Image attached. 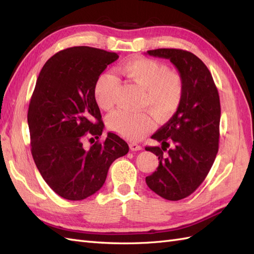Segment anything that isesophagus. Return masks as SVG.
Here are the masks:
<instances>
[{"instance_id":"1","label":"esophagus","mask_w":254,"mask_h":254,"mask_svg":"<svg viewBox=\"0 0 254 254\" xmlns=\"http://www.w3.org/2000/svg\"><path fill=\"white\" fill-rule=\"evenodd\" d=\"M130 148L131 150H141L142 149V146L137 143H131L130 144Z\"/></svg>"}]
</instances>
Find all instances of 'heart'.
Returning <instances> with one entry per match:
<instances>
[{
  "mask_svg": "<svg viewBox=\"0 0 254 254\" xmlns=\"http://www.w3.org/2000/svg\"><path fill=\"white\" fill-rule=\"evenodd\" d=\"M118 72L127 82L143 89L142 106L158 121H166L175 115L182 102L185 84L181 75L153 59L135 58L119 65ZM119 80L111 73H101L94 84L96 104L110 110L116 104ZM108 127L113 132L131 141H137L154 127V120L147 112L117 110L108 117Z\"/></svg>",
  "mask_w": 254,
  "mask_h": 254,
  "instance_id": "obj_1",
  "label": "heart"
}]
</instances>
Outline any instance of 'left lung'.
<instances>
[{
    "label": "left lung",
    "instance_id": "obj_1",
    "mask_svg": "<svg viewBox=\"0 0 254 254\" xmlns=\"http://www.w3.org/2000/svg\"><path fill=\"white\" fill-rule=\"evenodd\" d=\"M149 56L168 59L185 84L182 102L170 120L153 134L159 146H146L158 156V168L146 177L150 190L179 201L201 186L218 152L220 101L212 74L202 60L181 49H156Z\"/></svg>",
    "mask_w": 254,
    "mask_h": 254
}]
</instances>
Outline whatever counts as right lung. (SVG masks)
Returning <instances> with one entry per match:
<instances>
[{
  "label": "right lung",
  "instance_id": "add662e5",
  "mask_svg": "<svg viewBox=\"0 0 254 254\" xmlns=\"http://www.w3.org/2000/svg\"><path fill=\"white\" fill-rule=\"evenodd\" d=\"M118 58L97 48H67L51 57L37 78L27 115L31 155L47 185L69 201L98 191L111 164L128 152L115 133L99 141L104 122L94 98L97 77ZM86 136L97 139L88 150Z\"/></svg>",
  "mask_w": 254,
  "mask_h": 254
}]
</instances>
